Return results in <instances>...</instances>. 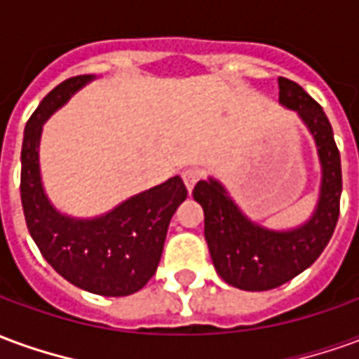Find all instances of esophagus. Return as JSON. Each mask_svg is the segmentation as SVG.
Returning <instances> with one entry per match:
<instances>
[{"label": "esophagus", "mask_w": 359, "mask_h": 359, "mask_svg": "<svg viewBox=\"0 0 359 359\" xmlns=\"http://www.w3.org/2000/svg\"><path fill=\"white\" fill-rule=\"evenodd\" d=\"M203 172L200 169H187V171L182 172V180H184V184H187L188 190H192L196 187V182L202 179Z\"/></svg>", "instance_id": "esophagus-1"}]
</instances>
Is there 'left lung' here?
Instances as JSON below:
<instances>
[{"label":"left lung","instance_id":"8db88e82","mask_svg":"<svg viewBox=\"0 0 359 359\" xmlns=\"http://www.w3.org/2000/svg\"><path fill=\"white\" fill-rule=\"evenodd\" d=\"M278 103L298 113L316 142L321 187L308 221L285 231L264 226L252 221L213 177L200 180L192 192L203 208V234L219 277L250 292L277 288L308 269L329 244L339 221L342 171L329 118L306 90L283 76Z\"/></svg>","mask_w":359,"mask_h":359}]
</instances>
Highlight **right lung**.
I'll return each instance as SVG.
<instances>
[{"mask_svg":"<svg viewBox=\"0 0 359 359\" xmlns=\"http://www.w3.org/2000/svg\"><path fill=\"white\" fill-rule=\"evenodd\" d=\"M94 79L82 74L61 82L28 118L20 151V200L32 241L61 277L92 294L128 296L154 277L171 217L188 192L177 175L90 219L65 215L50 202L40 172L43 123Z\"/></svg>","mask_w":359,"mask_h":359,"instance_id":"add662e5","label":"right lung"}]
</instances>
